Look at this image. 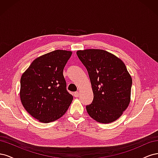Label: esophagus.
<instances>
[{
	"mask_svg": "<svg viewBox=\"0 0 158 158\" xmlns=\"http://www.w3.org/2000/svg\"><path fill=\"white\" fill-rule=\"evenodd\" d=\"M73 94H74V97H76V98H78V97L79 96V95H80V92H74Z\"/></svg>",
	"mask_w": 158,
	"mask_h": 158,
	"instance_id": "34e87169",
	"label": "esophagus"
}]
</instances>
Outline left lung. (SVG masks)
<instances>
[{
	"instance_id": "obj_1",
	"label": "left lung",
	"mask_w": 158,
	"mask_h": 158,
	"mask_svg": "<svg viewBox=\"0 0 158 158\" xmlns=\"http://www.w3.org/2000/svg\"><path fill=\"white\" fill-rule=\"evenodd\" d=\"M86 68L94 94L86 106L89 115L97 122L111 123L120 117L131 102L132 78L123 62L102 49L76 52Z\"/></svg>"
}]
</instances>
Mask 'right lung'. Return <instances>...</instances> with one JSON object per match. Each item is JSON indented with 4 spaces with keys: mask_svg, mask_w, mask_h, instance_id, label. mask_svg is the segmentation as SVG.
<instances>
[{
    "mask_svg": "<svg viewBox=\"0 0 158 158\" xmlns=\"http://www.w3.org/2000/svg\"><path fill=\"white\" fill-rule=\"evenodd\" d=\"M73 52L55 50L37 57L22 75L20 96L26 111L40 122L60 118L73 102L63 69Z\"/></svg>",
    "mask_w": 158,
    "mask_h": 158,
    "instance_id": "obj_1",
    "label": "right lung"
}]
</instances>
